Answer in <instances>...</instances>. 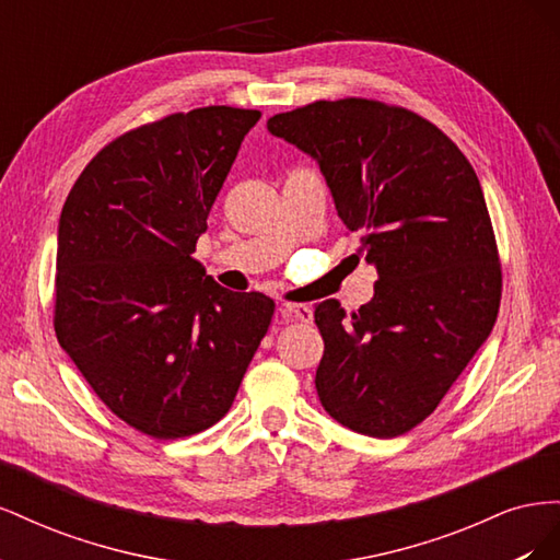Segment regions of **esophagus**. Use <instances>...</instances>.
Returning a JSON list of instances; mask_svg holds the SVG:
<instances>
[{"instance_id": "obj_1", "label": "esophagus", "mask_w": 560, "mask_h": 560, "mask_svg": "<svg viewBox=\"0 0 560 560\" xmlns=\"http://www.w3.org/2000/svg\"><path fill=\"white\" fill-rule=\"evenodd\" d=\"M278 315L282 322H313V308L303 306V303H282L278 306Z\"/></svg>"}]
</instances>
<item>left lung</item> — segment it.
<instances>
[{"instance_id": "8db88e82", "label": "left lung", "mask_w": 560, "mask_h": 560, "mask_svg": "<svg viewBox=\"0 0 560 560\" xmlns=\"http://www.w3.org/2000/svg\"><path fill=\"white\" fill-rule=\"evenodd\" d=\"M308 154L348 231L376 266L374 299L350 317L317 303L325 338L315 387L325 411L366 436L425 420L493 331L502 273L474 167L425 118L362 97L268 118Z\"/></svg>"}]
</instances>
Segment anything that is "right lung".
<instances>
[{
	"mask_svg": "<svg viewBox=\"0 0 560 560\" xmlns=\"http://www.w3.org/2000/svg\"><path fill=\"white\" fill-rule=\"evenodd\" d=\"M257 109L202 107L107 144L58 224L56 336L130 428L182 439L224 418L276 303L194 259Z\"/></svg>",
	"mask_w": 560,
	"mask_h": 560,
	"instance_id": "right-lung-1",
	"label": "right lung"
}]
</instances>
